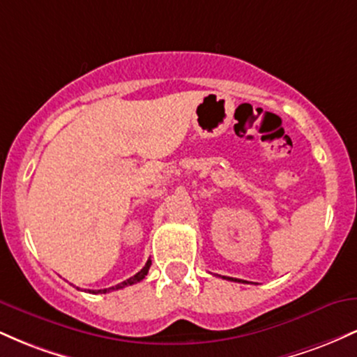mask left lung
I'll use <instances>...</instances> for the list:
<instances>
[{
	"label": "left lung",
	"mask_w": 357,
	"mask_h": 357,
	"mask_svg": "<svg viewBox=\"0 0 357 357\" xmlns=\"http://www.w3.org/2000/svg\"><path fill=\"white\" fill-rule=\"evenodd\" d=\"M228 280H233V278L228 277ZM233 282H243V280H238V278H235V280H233Z\"/></svg>",
	"instance_id": "1"
}]
</instances>
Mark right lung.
Wrapping results in <instances>:
<instances>
[{
	"label": "right lung",
	"instance_id": "right-lung-1",
	"mask_svg": "<svg viewBox=\"0 0 357 357\" xmlns=\"http://www.w3.org/2000/svg\"><path fill=\"white\" fill-rule=\"evenodd\" d=\"M149 267H151V260H147V264L142 267L141 272H137L136 275L127 278V280L122 282V284H119L116 287H109V289H102V290H89L90 294H107L110 290H119V289H124L127 285H132V284H137V282H141L142 278L147 275V272H149Z\"/></svg>",
	"mask_w": 357,
	"mask_h": 357
}]
</instances>
